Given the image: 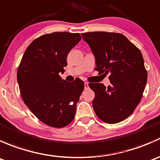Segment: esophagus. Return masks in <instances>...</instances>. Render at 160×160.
Segmentation results:
<instances>
[{
  "instance_id": "obj_1",
  "label": "esophagus",
  "mask_w": 160,
  "mask_h": 160,
  "mask_svg": "<svg viewBox=\"0 0 160 160\" xmlns=\"http://www.w3.org/2000/svg\"><path fill=\"white\" fill-rule=\"evenodd\" d=\"M84 88L85 89H88V88H89V83H88V82H84Z\"/></svg>"
}]
</instances>
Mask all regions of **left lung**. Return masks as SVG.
<instances>
[{
  "label": "left lung",
  "mask_w": 160,
  "mask_h": 160,
  "mask_svg": "<svg viewBox=\"0 0 160 160\" xmlns=\"http://www.w3.org/2000/svg\"><path fill=\"white\" fill-rule=\"evenodd\" d=\"M96 60L99 73L110 74L111 84L89 83L95 93L93 110L101 120L115 124L132 114L141 101L147 72L140 50L122 34L82 33Z\"/></svg>",
  "instance_id": "left-lung-1"
}]
</instances>
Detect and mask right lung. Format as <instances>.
<instances>
[{"mask_svg": "<svg viewBox=\"0 0 160 160\" xmlns=\"http://www.w3.org/2000/svg\"><path fill=\"white\" fill-rule=\"evenodd\" d=\"M81 40L79 33L54 32L34 40L25 50L17 72L23 101L43 123L62 128L74 118L84 88L80 79L62 80L70 51Z\"/></svg>", "mask_w": 160, "mask_h": 160, "instance_id": "1", "label": "right lung"}]
</instances>
